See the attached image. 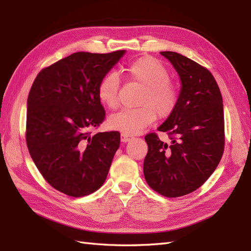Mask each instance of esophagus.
<instances>
[{
	"label": "esophagus",
	"mask_w": 251,
	"mask_h": 251,
	"mask_svg": "<svg viewBox=\"0 0 251 251\" xmlns=\"http://www.w3.org/2000/svg\"><path fill=\"white\" fill-rule=\"evenodd\" d=\"M131 136L129 135H126V134H122L121 135V141L122 142H128L129 140H131Z\"/></svg>",
	"instance_id": "esophagus-1"
}]
</instances>
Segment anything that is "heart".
Masks as SVG:
<instances>
[{"label":"heart","mask_w":251,"mask_h":251,"mask_svg":"<svg viewBox=\"0 0 251 251\" xmlns=\"http://www.w3.org/2000/svg\"><path fill=\"white\" fill-rule=\"evenodd\" d=\"M132 81L143 86L137 109H125L108 119L109 128L126 135H138L151 125L157 116L165 117L174 111L178 102V92L169 82V72L155 58L145 56L132 61L126 68ZM120 76L115 72L104 75L98 85V97L110 109L119 105Z\"/></svg>","instance_id":"obj_1"}]
</instances>
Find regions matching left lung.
<instances>
[{
  "instance_id": "left-lung-1",
  "label": "left lung",
  "mask_w": 251,
  "mask_h": 251,
  "mask_svg": "<svg viewBox=\"0 0 251 251\" xmlns=\"http://www.w3.org/2000/svg\"><path fill=\"white\" fill-rule=\"evenodd\" d=\"M177 71L178 102L158 127L170 143L156 134L146 136L148 154L143 174L148 184L166 197L199 189L215 172L225 150V113L219 86L206 68L175 51H161Z\"/></svg>"
}]
</instances>
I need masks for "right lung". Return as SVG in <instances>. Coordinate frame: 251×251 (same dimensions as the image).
<instances>
[{"label": "right lung", "mask_w": 251, "mask_h": 251, "mask_svg": "<svg viewBox=\"0 0 251 251\" xmlns=\"http://www.w3.org/2000/svg\"><path fill=\"white\" fill-rule=\"evenodd\" d=\"M125 52H74L43 69L32 84L26 101V146L44 179L69 196L98 190L120 147L119 131L92 136L89 130L105 115L99 82Z\"/></svg>", "instance_id": "add662e5"}]
</instances>
